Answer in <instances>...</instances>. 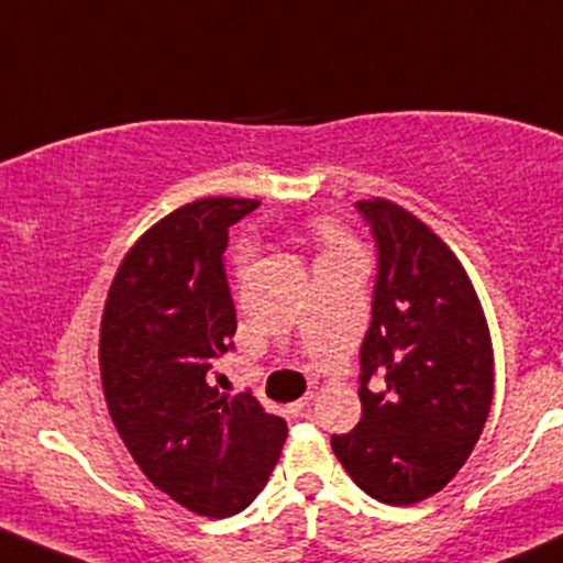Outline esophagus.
Listing matches in <instances>:
<instances>
[{
  "instance_id": "1",
  "label": "esophagus",
  "mask_w": 563,
  "mask_h": 563,
  "mask_svg": "<svg viewBox=\"0 0 563 563\" xmlns=\"http://www.w3.org/2000/svg\"><path fill=\"white\" fill-rule=\"evenodd\" d=\"M310 401H312V394H305L301 399L294 401V405H288V410H291L294 416H307V410H310Z\"/></svg>"
}]
</instances>
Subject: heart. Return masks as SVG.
Listing matches in <instances>:
<instances>
[{"mask_svg":"<svg viewBox=\"0 0 563 563\" xmlns=\"http://www.w3.org/2000/svg\"><path fill=\"white\" fill-rule=\"evenodd\" d=\"M316 236L318 240L323 242V247H327V251H323V256L321 258H327V256H336V253H347V251H358L356 247V242L351 240V234L345 232V229L342 227H336L334 221H318L316 223ZM236 266H242L245 264V253H236Z\"/></svg>","mask_w":563,"mask_h":563,"instance_id":"heart-1","label":"heart"}]
</instances>
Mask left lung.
Instances as JSON below:
<instances>
[{
    "mask_svg": "<svg viewBox=\"0 0 563 563\" xmlns=\"http://www.w3.org/2000/svg\"><path fill=\"white\" fill-rule=\"evenodd\" d=\"M358 212L377 242L372 327L361 345V421L331 451L364 494L416 505L440 494L481 440L494 345L470 275L421 218L388 199ZM377 371L380 395L368 390Z\"/></svg>",
    "mask_w": 563,
    "mask_h": 563,
    "instance_id": "8db88e82",
    "label": "left lung"
}]
</instances>
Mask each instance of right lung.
<instances>
[{
    "label": "right lung",
    "instance_id": "obj_1",
    "mask_svg": "<svg viewBox=\"0 0 563 563\" xmlns=\"http://www.w3.org/2000/svg\"><path fill=\"white\" fill-rule=\"evenodd\" d=\"M256 199L210 197L153 223L118 266L99 329L112 423L142 475L186 510L229 518L269 481L288 426L207 383L236 331L223 251Z\"/></svg>",
    "mask_w": 563,
    "mask_h": 563
}]
</instances>
